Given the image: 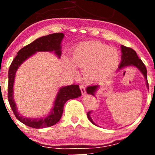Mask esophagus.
<instances>
[{
  "label": "esophagus",
  "instance_id": "obj_1",
  "mask_svg": "<svg viewBox=\"0 0 155 155\" xmlns=\"http://www.w3.org/2000/svg\"><path fill=\"white\" fill-rule=\"evenodd\" d=\"M79 87H80V90H81V93H82V95L86 94V87H85L84 85L81 84L79 85Z\"/></svg>",
  "mask_w": 155,
  "mask_h": 155
}]
</instances>
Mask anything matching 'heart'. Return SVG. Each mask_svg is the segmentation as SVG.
I'll list each match as a JSON object with an SVG mask.
<instances>
[{
	"mask_svg": "<svg viewBox=\"0 0 155 155\" xmlns=\"http://www.w3.org/2000/svg\"><path fill=\"white\" fill-rule=\"evenodd\" d=\"M74 65L83 68L84 76L87 81L101 79L114 71L119 62L120 54L115 48L100 42H84L76 46L72 55ZM72 72L75 68L69 63Z\"/></svg>",
	"mask_w": 155,
	"mask_h": 155,
	"instance_id": "obj_1",
	"label": "heart"
}]
</instances>
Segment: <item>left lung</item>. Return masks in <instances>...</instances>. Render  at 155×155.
Segmentation results:
<instances>
[{
    "instance_id": "obj_1",
    "label": "left lung",
    "mask_w": 155,
    "mask_h": 155,
    "mask_svg": "<svg viewBox=\"0 0 155 155\" xmlns=\"http://www.w3.org/2000/svg\"><path fill=\"white\" fill-rule=\"evenodd\" d=\"M121 51H122V62H121L119 68L121 69L122 68L125 66H128V65H133V66H136L139 69V71L144 76L145 79H147V85L149 88V84L147 81V68H146L145 65L143 64L142 60L138 58V55H137L136 51L133 50V49L130 47H127L125 46L122 45L121 46ZM99 85L95 84V85H90L87 88V92L90 95H95V92L96 90L98 88ZM90 111L87 112V117L88 120L92 122V124H95L93 122V121L92 120L91 117H90Z\"/></svg>"
}]
</instances>
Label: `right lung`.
<instances>
[{"label": "right lung", "instance_id": "obj_1", "mask_svg": "<svg viewBox=\"0 0 155 155\" xmlns=\"http://www.w3.org/2000/svg\"><path fill=\"white\" fill-rule=\"evenodd\" d=\"M64 37L62 33L49 34L45 36L40 37L34 41L25 46L17 52V56L11 63L8 69V100L16 118L25 125L33 128H44L54 125L59 122L63 111V106L67 101L76 98L81 95L79 85L71 84L70 86L63 87L60 88L55 99L54 107L51 114L45 118L30 119L22 117L17 111L16 104L13 99V85L15 81L16 71L19 65L26 59L33 55L36 51H52L60 57L61 55V41Z\"/></svg>", "mask_w": 155, "mask_h": 155}]
</instances>
